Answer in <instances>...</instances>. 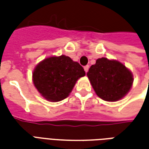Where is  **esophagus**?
Segmentation results:
<instances>
[{
  "mask_svg": "<svg viewBox=\"0 0 149 149\" xmlns=\"http://www.w3.org/2000/svg\"><path fill=\"white\" fill-rule=\"evenodd\" d=\"M88 68H89V66H88V65H86V66H84V71H85V72H87L88 71Z\"/></svg>",
  "mask_w": 149,
  "mask_h": 149,
  "instance_id": "1",
  "label": "esophagus"
}]
</instances>
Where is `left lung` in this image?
Returning <instances> with one entry per match:
<instances>
[{
    "instance_id": "8db88e82",
    "label": "left lung",
    "mask_w": 149,
    "mask_h": 149,
    "mask_svg": "<svg viewBox=\"0 0 149 149\" xmlns=\"http://www.w3.org/2000/svg\"><path fill=\"white\" fill-rule=\"evenodd\" d=\"M87 76L95 93L102 100L116 101L128 93L132 85V72L115 60L97 59Z\"/></svg>"
}]
</instances>
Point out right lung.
I'll return each instance as SVG.
<instances>
[{"mask_svg": "<svg viewBox=\"0 0 149 149\" xmlns=\"http://www.w3.org/2000/svg\"><path fill=\"white\" fill-rule=\"evenodd\" d=\"M84 75L83 67L69 56H51L35 67L33 82L46 100L57 102L68 97L78 79Z\"/></svg>", "mask_w": 149, "mask_h": 149, "instance_id": "1", "label": "right lung"}]
</instances>
